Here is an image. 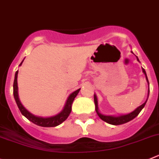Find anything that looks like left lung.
I'll return each instance as SVG.
<instances>
[{
    "label": "left lung",
    "mask_w": 159,
    "mask_h": 159,
    "mask_svg": "<svg viewBox=\"0 0 159 159\" xmlns=\"http://www.w3.org/2000/svg\"><path fill=\"white\" fill-rule=\"evenodd\" d=\"M131 52L132 53V51H131ZM136 58H137L138 61L139 62V58H138L137 57H136ZM142 70H143V74L145 75V76H146L147 82H148V86H149V81H148V76H147L146 72H145V70H144L143 68H142ZM149 92H150V90L148 89V96H149ZM148 98H147V100L145 102L143 103L141 106H139V107H137L136 110H133V111L131 112V113H127V114H120V115H119V116H114V115H105V114H102V113H100L99 110H98V106L97 96H96L95 94H94V104H95V110H96V113H97V114L98 115V116H99L102 120H104V121H106V123H109V124H110V125H122V124L127 123V122L130 121V120H132V119L135 118L136 116H137L138 114L140 113L141 110H143V108L144 107V106L146 105L147 101H148Z\"/></svg>",
    "instance_id": "8db88e82"
}]
</instances>
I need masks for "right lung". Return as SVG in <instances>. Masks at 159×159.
Listing matches in <instances>:
<instances>
[{
	"instance_id": "add662e5",
	"label": "right lung",
	"mask_w": 159,
	"mask_h": 159,
	"mask_svg": "<svg viewBox=\"0 0 159 159\" xmlns=\"http://www.w3.org/2000/svg\"><path fill=\"white\" fill-rule=\"evenodd\" d=\"M23 61L20 63V66H21ZM18 72L16 71L15 74V80H14V83H13V95L15 98L17 106H18L19 110H20L22 114L25 116L26 118L28 119L30 121H31L32 123L35 124V125H39V126H42V127H55V126H57L60 124H61L62 122L65 121L68 116H69L70 113L72 111V105L73 102L75 98L76 97V95L78 94L79 91H80V88L76 91H75L74 92H72V94L68 96V99H67L66 102H65V106H64L63 110L60 112L59 113H57V115L52 116H48V117H43V116H36V115L33 114L30 112H29L27 109L24 107V106L22 105V103L20 101V98H19L18 94V84H17V76H18Z\"/></svg>"
}]
</instances>
